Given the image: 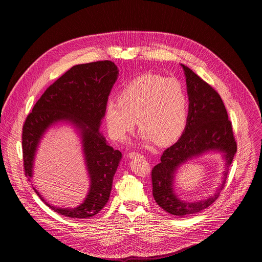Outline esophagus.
I'll use <instances>...</instances> for the list:
<instances>
[{
    "instance_id": "34e87169",
    "label": "esophagus",
    "mask_w": 262,
    "mask_h": 262,
    "mask_svg": "<svg viewBox=\"0 0 262 262\" xmlns=\"http://www.w3.org/2000/svg\"><path fill=\"white\" fill-rule=\"evenodd\" d=\"M135 157H143V155L141 153L136 152V151H132L129 153V158H135Z\"/></svg>"
}]
</instances>
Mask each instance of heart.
<instances>
[{
	"instance_id": "obj_1",
	"label": "heart",
	"mask_w": 262,
	"mask_h": 262,
	"mask_svg": "<svg viewBox=\"0 0 262 262\" xmlns=\"http://www.w3.org/2000/svg\"><path fill=\"white\" fill-rule=\"evenodd\" d=\"M187 114V90L180 80L144 75L125 84L119 99L107 101L105 117L115 140H124L137 121L143 140L169 143L185 129Z\"/></svg>"
}]
</instances>
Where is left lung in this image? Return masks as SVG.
I'll return each instance as SVG.
<instances>
[{
	"mask_svg": "<svg viewBox=\"0 0 262 262\" xmlns=\"http://www.w3.org/2000/svg\"><path fill=\"white\" fill-rule=\"evenodd\" d=\"M188 95L187 125L182 137L163 152L161 162L152 169V194L165 211L186 216L207 208L224 188L229 168L237 152L232 123L218 92L185 64ZM210 149L224 153L226 169L223 185L208 199L193 203L180 200L173 192V177L177 168L187 160Z\"/></svg>",
	"mask_w": 262,
	"mask_h": 262,
	"instance_id": "obj_1",
	"label": "left lung"
}]
</instances>
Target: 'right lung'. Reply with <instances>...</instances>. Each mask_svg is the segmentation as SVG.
I'll list each match as a JSON object with an SVG mask.
<instances>
[{
  "label": "right lung",
  "mask_w": 262,
  "mask_h": 262,
  "mask_svg": "<svg viewBox=\"0 0 262 262\" xmlns=\"http://www.w3.org/2000/svg\"><path fill=\"white\" fill-rule=\"evenodd\" d=\"M119 70L111 61L76 64L45 90L34 105L23 127V153L25 176L33 174L34 156L40 139L51 125L58 122L76 127L81 143L90 188L84 201L75 208H60L48 203L34 189L40 200L52 210L70 218L86 219L96 215L108 202L113 178L122 153L110 146L99 133L106 104Z\"/></svg>",
  "instance_id": "obj_1"
}]
</instances>
